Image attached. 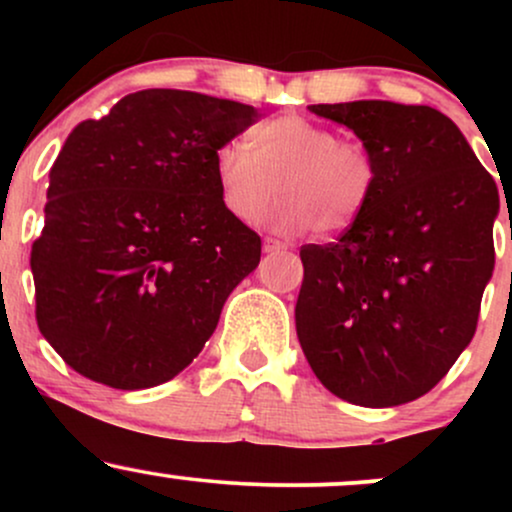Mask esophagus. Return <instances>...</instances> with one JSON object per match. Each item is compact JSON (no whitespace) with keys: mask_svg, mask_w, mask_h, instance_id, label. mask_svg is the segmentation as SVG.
I'll list each match as a JSON object with an SVG mask.
<instances>
[{"mask_svg":"<svg viewBox=\"0 0 512 512\" xmlns=\"http://www.w3.org/2000/svg\"><path fill=\"white\" fill-rule=\"evenodd\" d=\"M262 250L264 252H281V250H286V245L279 243V240H274V238H264Z\"/></svg>","mask_w":512,"mask_h":512,"instance_id":"esophagus-1","label":"esophagus"}]
</instances>
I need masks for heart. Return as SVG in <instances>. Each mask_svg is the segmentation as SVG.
Masks as SVG:
<instances>
[{
  "label": "heart",
  "mask_w": 512,
  "mask_h": 512,
  "mask_svg": "<svg viewBox=\"0 0 512 512\" xmlns=\"http://www.w3.org/2000/svg\"><path fill=\"white\" fill-rule=\"evenodd\" d=\"M214 175L223 207L240 221L260 219L279 185L284 199L269 214V226L286 236L310 226L320 236L349 231L378 185V166L366 144L298 115L257 125L250 146L223 144L214 156Z\"/></svg>",
  "instance_id": "heart-1"
}]
</instances>
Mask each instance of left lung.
I'll list each match as a JSON object with an SVG mask.
<instances>
[{
	"mask_svg": "<svg viewBox=\"0 0 512 512\" xmlns=\"http://www.w3.org/2000/svg\"><path fill=\"white\" fill-rule=\"evenodd\" d=\"M368 146L373 199L337 243L303 245L298 342L322 385L361 407L433 390L477 332L493 274L498 187L428 105H308Z\"/></svg>",
	"mask_w": 512,
	"mask_h": 512,
	"instance_id": "obj_1",
	"label": "left lung"
}]
</instances>
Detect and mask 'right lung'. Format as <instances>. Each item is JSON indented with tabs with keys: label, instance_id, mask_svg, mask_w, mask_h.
Here are the masks:
<instances>
[{
	"label": "right lung",
	"instance_id": "add662e5",
	"mask_svg": "<svg viewBox=\"0 0 512 512\" xmlns=\"http://www.w3.org/2000/svg\"><path fill=\"white\" fill-rule=\"evenodd\" d=\"M257 110L175 88L72 129L31 250L35 320L67 366L115 390L173 380L219 325L262 240L223 207L214 156Z\"/></svg>",
	"mask_w": 512,
	"mask_h": 512
}]
</instances>
